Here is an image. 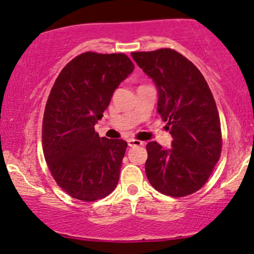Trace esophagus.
Instances as JSON below:
<instances>
[{"mask_svg": "<svg viewBox=\"0 0 254 254\" xmlns=\"http://www.w3.org/2000/svg\"><path fill=\"white\" fill-rule=\"evenodd\" d=\"M127 144H129V147H138V145H143L144 143L143 142L138 141V139L130 138V139H127Z\"/></svg>", "mask_w": 254, "mask_h": 254, "instance_id": "34e87169", "label": "esophagus"}]
</instances>
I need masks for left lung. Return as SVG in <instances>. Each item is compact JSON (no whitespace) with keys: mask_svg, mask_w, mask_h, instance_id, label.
<instances>
[{"mask_svg":"<svg viewBox=\"0 0 254 254\" xmlns=\"http://www.w3.org/2000/svg\"><path fill=\"white\" fill-rule=\"evenodd\" d=\"M155 83L157 112L167 122L172 148L147 144L145 174L155 190L184 197L210 177L222 148L221 123L211 90L191 61L171 49L131 54Z\"/></svg>","mask_w":254,"mask_h":254,"instance_id":"1","label":"left lung"}]
</instances>
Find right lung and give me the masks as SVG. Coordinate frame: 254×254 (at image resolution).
<instances>
[{
  "instance_id": "right-lung-1",
  "label": "right lung",
  "mask_w": 254,
  "mask_h": 254,
  "mask_svg": "<svg viewBox=\"0 0 254 254\" xmlns=\"http://www.w3.org/2000/svg\"><path fill=\"white\" fill-rule=\"evenodd\" d=\"M133 68L124 54L84 52L55 81L44 112V156L58 186L72 198L94 202L117 186L127 143L100 137L94 125Z\"/></svg>"
}]
</instances>
